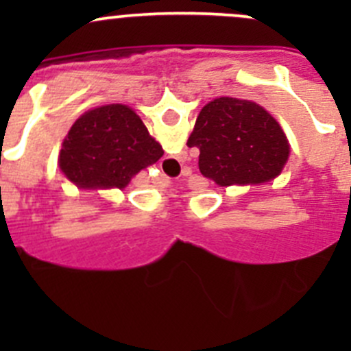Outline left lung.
I'll use <instances>...</instances> for the list:
<instances>
[{
    "label": "left lung",
    "mask_w": 351,
    "mask_h": 351,
    "mask_svg": "<svg viewBox=\"0 0 351 351\" xmlns=\"http://www.w3.org/2000/svg\"><path fill=\"white\" fill-rule=\"evenodd\" d=\"M189 147H197L198 168L217 185L274 180L289 158V141L277 120L254 101L215 98L200 110Z\"/></svg>",
    "instance_id": "obj_1"
}]
</instances>
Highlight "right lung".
I'll list each match as a JSON object with an SVG mask.
<instances>
[{
  "instance_id": "obj_1",
  "label": "right lung",
  "mask_w": 351,
  "mask_h": 351,
  "mask_svg": "<svg viewBox=\"0 0 351 351\" xmlns=\"http://www.w3.org/2000/svg\"><path fill=\"white\" fill-rule=\"evenodd\" d=\"M162 153L139 115L125 105L113 104L90 110L73 123L59 165L77 186L123 189Z\"/></svg>"
}]
</instances>
